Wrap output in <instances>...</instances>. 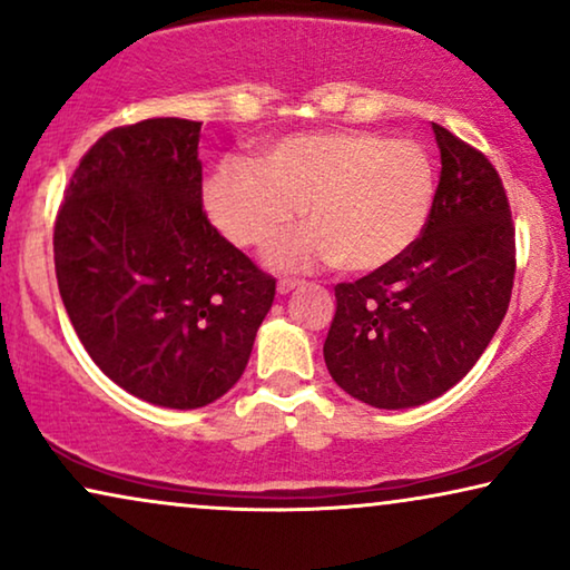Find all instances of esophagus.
Listing matches in <instances>:
<instances>
[{
	"mask_svg": "<svg viewBox=\"0 0 570 570\" xmlns=\"http://www.w3.org/2000/svg\"><path fill=\"white\" fill-rule=\"evenodd\" d=\"M295 287H301V283H298V279H279V283H277V293L279 295H287V293H293L295 291Z\"/></svg>",
	"mask_w": 570,
	"mask_h": 570,
	"instance_id": "esophagus-1",
	"label": "esophagus"
}]
</instances>
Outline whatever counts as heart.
<instances>
[{"instance_id": "heart-1", "label": "heart", "mask_w": 570, "mask_h": 570, "mask_svg": "<svg viewBox=\"0 0 570 570\" xmlns=\"http://www.w3.org/2000/svg\"><path fill=\"white\" fill-rule=\"evenodd\" d=\"M435 166L423 145L371 129L306 131L228 160L205 186L207 213L236 246L267 244L306 213L311 225L272 240L277 269L376 272L407 254L435 202Z\"/></svg>"}]
</instances>
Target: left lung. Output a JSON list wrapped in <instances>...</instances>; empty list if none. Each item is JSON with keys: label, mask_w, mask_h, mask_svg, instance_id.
I'll list each match as a JSON object with an SVG mask.
<instances>
[{"label": "left lung", "mask_w": 570, "mask_h": 570, "mask_svg": "<svg viewBox=\"0 0 570 570\" xmlns=\"http://www.w3.org/2000/svg\"><path fill=\"white\" fill-rule=\"evenodd\" d=\"M441 181L407 254L340 283L324 342L332 379L379 410L417 407L480 361L509 311L517 244L509 197L485 155L433 124Z\"/></svg>", "instance_id": "1"}]
</instances>
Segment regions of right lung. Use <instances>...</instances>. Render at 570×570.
Masks as SVG:
<instances>
[{"mask_svg":"<svg viewBox=\"0 0 570 570\" xmlns=\"http://www.w3.org/2000/svg\"><path fill=\"white\" fill-rule=\"evenodd\" d=\"M202 121L106 131L72 174L53 264L77 337L124 392L170 410L220 400L275 301L202 209Z\"/></svg>","mask_w":570,"mask_h":570,"instance_id":"1","label":"right lung"}]
</instances>
